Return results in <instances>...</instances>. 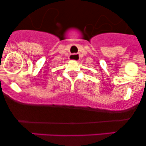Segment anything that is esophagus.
I'll list each match as a JSON object with an SVG mask.
<instances>
[{
  "mask_svg": "<svg viewBox=\"0 0 146 146\" xmlns=\"http://www.w3.org/2000/svg\"><path fill=\"white\" fill-rule=\"evenodd\" d=\"M80 58V54H73L70 55V60H78Z\"/></svg>",
  "mask_w": 146,
  "mask_h": 146,
  "instance_id": "obj_1",
  "label": "esophagus"
}]
</instances>
